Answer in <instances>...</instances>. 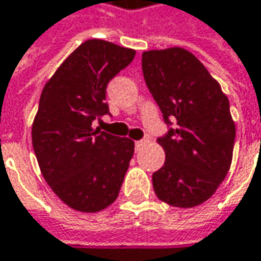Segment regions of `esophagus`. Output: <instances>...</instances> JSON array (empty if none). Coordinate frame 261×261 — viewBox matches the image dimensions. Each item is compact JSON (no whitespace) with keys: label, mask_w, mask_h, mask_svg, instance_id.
<instances>
[{"label":"esophagus","mask_w":261,"mask_h":261,"mask_svg":"<svg viewBox=\"0 0 261 261\" xmlns=\"http://www.w3.org/2000/svg\"><path fill=\"white\" fill-rule=\"evenodd\" d=\"M144 144H145V141H137V142H135V147H137V148H140V147H142Z\"/></svg>","instance_id":"1"}]
</instances>
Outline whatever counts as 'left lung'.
<instances>
[{
    "instance_id": "obj_1",
    "label": "left lung",
    "mask_w": 261,
    "mask_h": 261,
    "mask_svg": "<svg viewBox=\"0 0 261 261\" xmlns=\"http://www.w3.org/2000/svg\"><path fill=\"white\" fill-rule=\"evenodd\" d=\"M142 74L168 126L158 138L165 163L154 193L171 206L193 208L214 195L233 156L234 121L227 96L193 53L181 47L142 53Z\"/></svg>"
}]
</instances>
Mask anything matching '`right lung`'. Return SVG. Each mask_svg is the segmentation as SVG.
<instances>
[{
  "label": "right lung",
  "instance_id": "1",
  "mask_svg": "<svg viewBox=\"0 0 261 261\" xmlns=\"http://www.w3.org/2000/svg\"><path fill=\"white\" fill-rule=\"evenodd\" d=\"M135 50L87 40L56 69L41 92L32 147L41 174L69 208L98 213L119 196L135 144L93 129L108 114L105 89Z\"/></svg>",
  "mask_w": 261,
  "mask_h": 261
}]
</instances>
